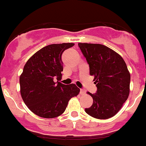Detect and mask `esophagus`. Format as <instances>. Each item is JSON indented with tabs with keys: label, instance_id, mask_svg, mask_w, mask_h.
Returning <instances> with one entry per match:
<instances>
[{
	"label": "esophagus",
	"instance_id": "34e87169",
	"mask_svg": "<svg viewBox=\"0 0 146 146\" xmlns=\"http://www.w3.org/2000/svg\"><path fill=\"white\" fill-rule=\"evenodd\" d=\"M86 94V91H85L84 89H80V94Z\"/></svg>",
	"mask_w": 146,
	"mask_h": 146
}]
</instances>
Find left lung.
Returning a JSON list of instances; mask_svg holds the SVG:
<instances>
[{
    "instance_id": "obj_1",
    "label": "left lung",
    "mask_w": 146,
    "mask_h": 146,
    "mask_svg": "<svg viewBox=\"0 0 146 146\" xmlns=\"http://www.w3.org/2000/svg\"><path fill=\"white\" fill-rule=\"evenodd\" d=\"M78 46L97 88L96 94L88 93L94 102L85 111L98 119L111 118L121 110L129 94L130 74L126 63L121 55L104 45L79 43Z\"/></svg>"
}]
</instances>
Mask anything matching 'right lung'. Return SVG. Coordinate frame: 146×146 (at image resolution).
I'll return each mask as SVG.
<instances>
[{"label":"right lung","mask_w":146,"mask_h":146,"mask_svg":"<svg viewBox=\"0 0 146 146\" xmlns=\"http://www.w3.org/2000/svg\"><path fill=\"white\" fill-rule=\"evenodd\" d=\"M73 43L47 45L28 59L20 77V94L27 107L34 114L45 118L58 117L65 111L71 98L77 96L80 89L74 84L64 85L61 78L64 50Z\"/></svg>","instance_id":"add662e5"}]
</instances>
